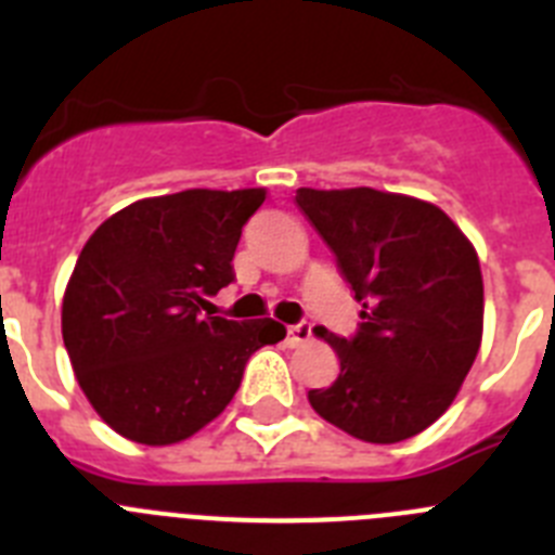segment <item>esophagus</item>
Here are the masks:
<instances>
[{
	"label": "esophagus",
	"mask_w": 555,
	"mask_h": 555,
	"mask_svg": "<svg viewBox=\"0 0 555 555\" xmlns=\"http://www.w3.org/2000/svg\"><path fill=\"white\" fill-rule=\"evenodd\" d=\"M311 338V322H297V325H288L286 331V341L292 347L302 345V341H308Z\"/></svg>",
	"instance_id": "esophagus-1"
}]
</instances>
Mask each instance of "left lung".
<instances>
[{
	"label": "left lung",
	"instance_id": "8db88e82",
	"mask_svg": "<svg viewBox=\"0 0 555 555\" xmlns=\"http://www.w3.org/2000/svg\"><path fill=\"white\" fill-rule=\"evenodd\" d=\"M297 205L364 306L350 338H327L341 370L308 403L364 442L411 439L448 411L478 356V255L444 210L403 194L297 189Z\"/></svg>",
	"mask_w": 555,
	"mask_h": 555
}]
</instances>
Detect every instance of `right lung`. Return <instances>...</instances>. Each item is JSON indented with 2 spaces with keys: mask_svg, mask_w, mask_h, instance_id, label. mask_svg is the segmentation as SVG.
<instances>
[{
  "mask_svg": "<svg viewBox=\"0 0 555 555\" xmlns=\"http://www.w3.org/2000/svg\"><path fill=\"white\" fill-rule=\"evenodd\" d=\"M263 189L139 199L94 230L63 297V345L96 414L130 442L175 444L217 420L255 350L286 327L214 317Z\"/></svg>",
  "mask_w": 555,
  "mask_h": 555,
  "instance_id": "obj_1",
  "label": "right lung"
}]
</instances>
